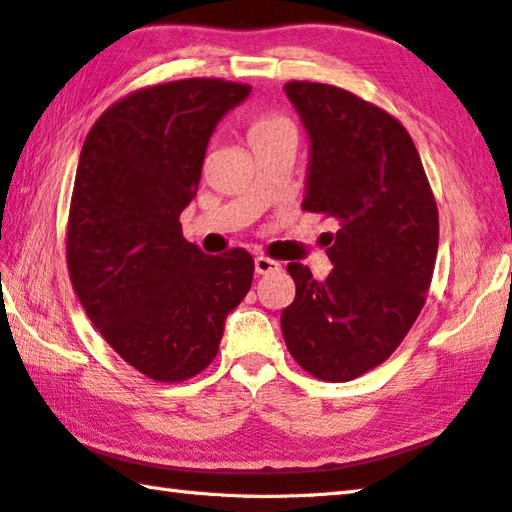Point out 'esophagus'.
<instances>
[{"instance_id": "34e87169", "label": "esophagus", "mask_w": 512, "mask_h": 512, "mask_svg": "<svg viewBox=\"0 0 512 512\" xmlns=\"http://www.w3.org/2000/svg\"><path fill=\"white\" fill-rule=\"evenodd\" d=\"M254 267H256V274H272V272H279L281 270V263L272 261V258L267 256H256L254 258Z\"/></svg>"}]
</instances>
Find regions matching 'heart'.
<instances>
[{"label":"heart","instance_id":"1","mask_svg":"<svg viewBox=\"0 0 512 512\" xmlns=\"http://www.w3.org/2000/svg\"><path fill=\"white\" fill-rule=\"evenodd\" d=\"M283 128H290V123L281 119V116L265 114V116H258L256 121H251L247 134H249V141H256V139H263V137H267V134L283 130Z\"/></svg>","mask_w":512,"mask_h":512}]
</instances>
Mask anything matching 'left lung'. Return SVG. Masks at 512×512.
Returning a JSON list of instances; mask_svg holds the SVG:
<instances>
[{
  "instance_id": "8db88e82",
  "label": "left lung",
  "mask_w": 512,
  "mask_h": 512,
  "mask_svg": "<svg viewBox=\"0 0 512 512\" xmlns=\"http://www.w3.org/2000/svg\"><path fill=\"white\" fill-rule=\"evenodd\" d=\"M308 132L303 209L339 222L326 281L301 263L297 297L281 312L285 346L301 369L348 382L396 351L425 306L438 249V211L423 161L380 107L342 87L285 85Z\"/></svg>"
}]
</instances>
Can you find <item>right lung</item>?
<instances>
[{
    "label": "right lung",
    "instance_id": "right-lung-1",
    "mask_svg": "<svg viewBox=\"0 0 512 512\" xmlns=\"http://www.w3.org/2000/svg\"><path fill=\"white\" fill-rule=\"evenodd\" d=\"M251 87L186 78L101 114L80 150L67 227L71 285L116 353L155 382L193 378L218 355L254 258L209 256L182 236L215 125Z\"/></svg>",
    "mask_w": 512,
    "mask_h": 512
}]
</instances>
